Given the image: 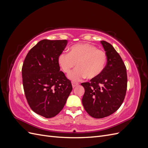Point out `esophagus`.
I'll list each match as a JSON object with an SVG mask.
<instances>
[{"label":"esophagus","instance_id":"34e87169","mask_svg":"<svg viewBox=\"0 0 148 148\" xmlns=\"http://www.w3.org/2000/svg\"><path fill=\"white\" fill-rule=\"evenodd\" d=\"M72 87L74 88L75 87H76L77 86H78V85L79 84L78 83H75V82H72Z\"/></svg>","mask_w":148,"mask_h":148}]
</instances>
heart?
<instances>
[{"label": "heart", "instance_id": "b5f03b06", "mask_svg": "<svg viewBox=\"0 0 148 148\" xmlns=\"http://www.w3.org/2000/svg\"><path fill=\"white\" fill-rule=\"evenodd\" d=\"M58 64L64 73L69 74L77 67L69 78L78 82L87 77L93 79L99 77L104 70L107 57L106 53L90 44H78L71 46L69 53L62 52L58 57Z\"/></svg>", "mask_w": 148, "mask_h": 148}]
</instances>
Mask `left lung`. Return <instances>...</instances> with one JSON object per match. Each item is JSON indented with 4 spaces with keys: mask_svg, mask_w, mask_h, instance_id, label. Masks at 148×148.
I'll return each instance as SVG.
<instances>
[{
    "mask_svg": "<svg viewBox=\"0 0 148 148\" xmlns=\"http://www.w3.org/2000/svg\"><path fill=\"white\" fill-rule=\"evenodd\" d=\"M101 43L107 57V64L99 77L81 84L84 88L82 104L93 118L102 119L117 111L122 104L127 88V69L110 44Z\"/></svg>",
    "mask_w": 148,
    "mask_h": 148,
    "instance_id": "8db88e82",
    "label": "left lung"
}]
</instances>
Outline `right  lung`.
<instances>
[{
  "instance_id": "right-lung-1",
  "label": "right lung",
  "mask_w": 148,
  "mask_h": 148,
  "mask_svg": "<svg viewBox=\"0 0 148 148\" xmlns=\"http://www.w3.org/2000/svg\"><path fill=\"white\" fill-rule=\"evenodd\" d=\"M67 42V40H41L28 52L22 66L28 104L35 113L47 119L60 112L72 90L71 82L60 71L57 60Z\"/></svg>"
}]
</instances>
